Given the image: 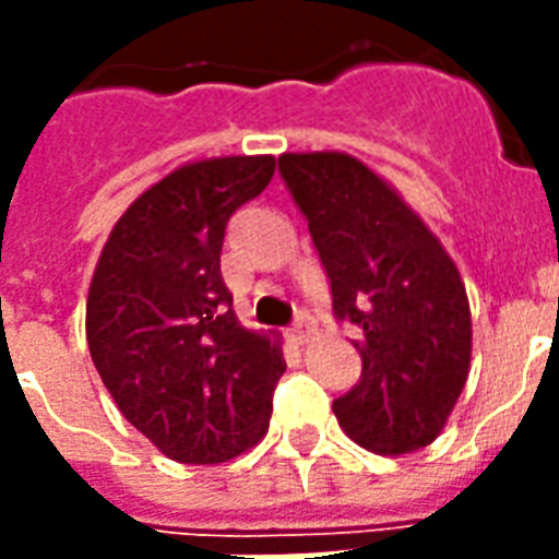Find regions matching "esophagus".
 I'll return each mask as SVG.
<instances>
[{
	"instance_id": "esophagus-1",
	"label": "esophagus",
	"mask_w": 559,
	"mask_h": 559,
	"mask_svg": "<svg viewBox=\"0 0 559 559\" xmlns=\"http://www.w3.org/2000/svg\"><path fill=\"white\" fill-rule=\"evenodd\" d=\"M310 333H313V324H310V319L301 316V319L287 331V340L293 342V345H307V342H310Z\"/></svg>"
}]
</instances>
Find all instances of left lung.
Returning a JSON list of instances; mask_svg holds the SVG:
<instances>
[{"label":"left lung","instance_id":"obj_1","mask_svg":"<svg viewBox=\"0 0 559 559\" xmlns=\"http://www.w3.org/2000/svg\"><path fill=\"white\" fill-rule=\"evenodd\" d=\"M281 177L357 328L359 382L333 400L348 438L380 455L432 443L469 373L473 322L459 266L394 188L348 153H284Z\"/></svg>","mask_w":559,"mask_h":559}]
</instances>
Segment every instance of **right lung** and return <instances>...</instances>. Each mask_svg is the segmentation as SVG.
Listing matches in <instances>:
<instances>
[{
	"mask_svg": "<svg viewBox=\"0 0 559 559\" xmlns=\"http://www.w3.org/2000/svg\"><path fill=\"white\" fill-rule=\"evenodd\" d=\"M275 156L188 162L109 231L86 298V342L121 415L179 464H223L270 429L287 368L246 331L219 275L226 223L270 186Z\"/></svg>",
	"mask_w": 559,
	"mask_h": 559,
	"instance_id": "1",
	"label": "right lung"
}]
</instances>
